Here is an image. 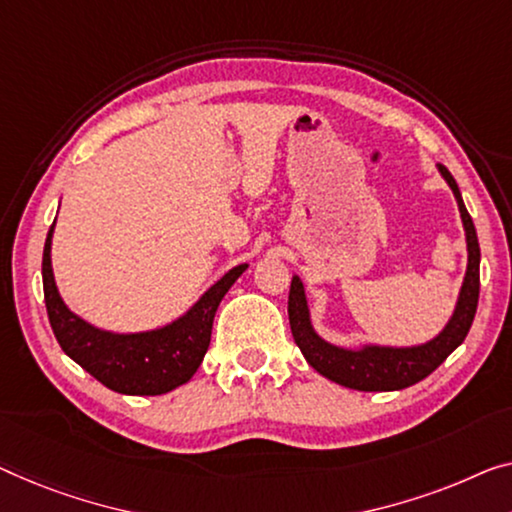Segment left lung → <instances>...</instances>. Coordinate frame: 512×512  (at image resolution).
Wrapping results in <instances>:
<instances>
[{
  "label": "left lung",
  "mask_w": 512,
  "mask_h": 512,
  "mask_svg": "<svg viewBox=\"0 0 512 512\" xmlns=\"http://www.w3.org/2000/svg\"><path fill=\"white\" fill-rule=\"evenodd\" d=\"M439 172L444 174V179L448 181V186H451L457 200V207H460L464 232H467L469 264L451 322L446 324V329L437 338L418 347L342 349L329 345V342H324L315 333V329H312L303 282L296 276L292 278L287 312L294 342L299 345L305 361L319 375L335 381V384L354 388V391H400V388L414 386L427 375H432L462 345L471 324H474L480 292V246L476 227L467 207H464L460 188H457L453 174L444 165H439Z\"/></svg>",
  "instance_id": "1"
}]
</instances>
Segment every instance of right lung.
Here are the masks:
<instances>
[{"label": "right lung", "mask_w": 512, "mask_h": 512, "mask_svg": "<svg viewBox=\"0 0 512 512\" xmlns=\"http://www.w3.org/2000/svg\"><path fill=\"white\" fill-rule=\"evenodd\" d=\"M50 227L43 248V294L52 333L80 368L114 393L163 395L195 375L211 342L213 317L223 296L248 264L227 271L186 315L170 326L144 333H110L73 315L57 292L50 264Z\"/></svg>", "instance_id": "obj_1"}]
</instances>
